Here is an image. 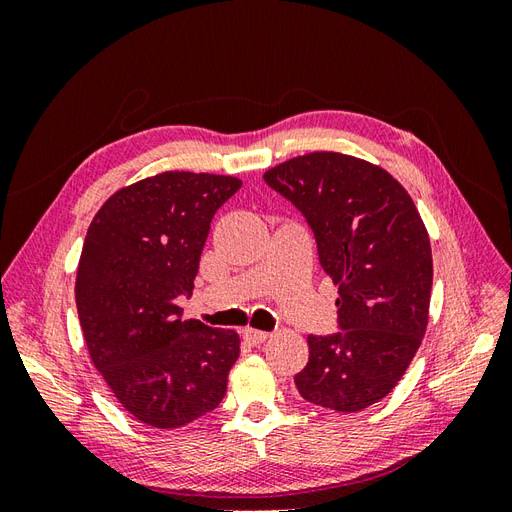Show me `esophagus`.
<instances>
[{"label":"esophagus","mask_w":512,"mask_h":512,"mask_svg":"<svg viewBox=\"0 0 512 512\" xmlns=\"http://www.w3.org/2000/svg\"><path fill=\"white\" fill-rule=\"evenodd\" d=\"M243 337H245L250 344L258 346V344H262V342H267L269 333H267V331H258V329H245V331H243Z\"/></svg>","instance_id":"1"}]
</instances>
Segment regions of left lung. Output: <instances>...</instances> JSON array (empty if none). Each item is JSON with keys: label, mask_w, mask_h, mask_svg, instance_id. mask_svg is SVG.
Masks as SVG:
<instances>
[{"label": "left lung", "mask_w": 512, "mask_h": 512, "mask_svg": "<svg viewBox=\"0 0 512 512\" xmlns=\"http://www.w3.org/2000/svg\"><path fill=\"white\" fill-rule=\"evenodd\" d=\"M269 188L314 230L322 269L339 286L333 335H309V361L294 376L303 399L361 412L406 374L429 320L433 262L410 194L384 168L314 151L265 173Z\"/></svg>", "instance_id": "8db88e82"}]
</instances>
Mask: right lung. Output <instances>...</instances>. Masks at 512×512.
<instances>
[{
  "label": "right lung",
  "mask_w": 512,
  "mask_h": 512,
  "mask_svg": "<svg viewBox=\"0 0 512 512\" xmlns=\"http://www.w3.org/2000/svg\"><path fill=\"white\" fill-rule=\"evenodd\" d=\"M237 177L166 170L115 192L89 224L76 309L91 361L119 404L158 429L220 406L241 339L181 320L211 220Z\"/></svg>",
  "instance_id": "obj_1"
}]
</instances>
